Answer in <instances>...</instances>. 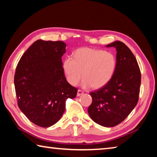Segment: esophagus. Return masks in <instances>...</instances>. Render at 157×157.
<instances>
[{"instance_id":"34e87169","label":"esophagus","mask_w":157,"mask_h":157,"mask_svg":"<svg viewBox=\"0 0 157 157\" xmlns=\"http://www.w3.org/2000/svg\"><path fill=\"white\" fill-rule=\"evenodd\" d=\"M83 94V92L81 90H78V92H77V97H80V96Z\"/></svg>"}]
</instances>
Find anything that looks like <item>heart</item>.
<instances>
[{
    "label": "heart",
    "mask_w": 157,
    "mask_h": 157,
    "mask_svg": "<svg viewBox=\"0 0 157 157\" xmlns=\"http://www.w3.org/2000/svg\"><path fill=\"white\" fill-rule=\"evenodd\" d=\"M73 58L66 57L63 63L66 78L72 86H76L83 76L84 88L99 89L113 76L117 62L111 52L83 48L74 52Z\"/></svg>",
    "instance_id": "1"
}]
</instances>
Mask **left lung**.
I'll use <instances>...</instances> for the list:
<instances>
[{
	"label": "left lung",
	"instance_id": "1",
	"mask_svg": "<svg viewBox=\"0 0 157 157\" xmlns=\"http://www.w3.org/2000/svg\"><path fill=\"white\" fill-rule=\"evenodd\" d=\"M116 48L117 64L113 76L105 86L92 92L88 114L97 124L111 128L123 121L139 101L141 71L132 52L121 41L106 48Z\"/></svg>",
	"mask_w": 157,
	"mask_h": 157
}]
</instances>
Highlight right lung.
<instances>
[{
    "instance_id": "add662e5",
    "label": "right lung",
    "mask_w": 157,
    "mask_h": 157,
    "mask_svg": "<svg viewBox=\"0 0 157 157\" xmlns=\"http://www.w3.org/2000/svg\"><path fill=\"white\" fill-rule=\"evenodd\" d=\"M65 48L63 41L38 40L23 54L16 69L18 105L30 121L40 127H50L59 121L65 101L77 94L65 76L61 57Z\"/></svg>"
}]
</instances>
